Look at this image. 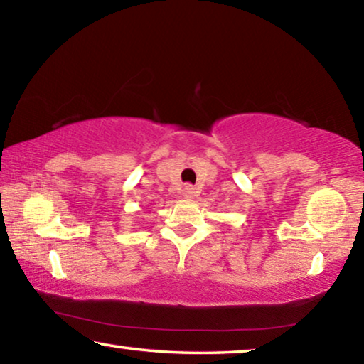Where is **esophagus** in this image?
Wrapping results in <instances>:
<instances>
[{
    "label": "esophagus",
    "mask_w": 364,
    "mask_h": 364,
    "mask_svg": "<svg viewBox=\"0 0 364 364\" xmlns=\"http://www.w3.org/2000/svg\"><path fill=\"white\" fill-rule=\"evenodd\" d=\"M197 194V191H196V188H193V186H184L183 188V196L186 197V199H193V197Z\"/></svg>",
    "instance_id": "34e87169"
}]
</instances>
